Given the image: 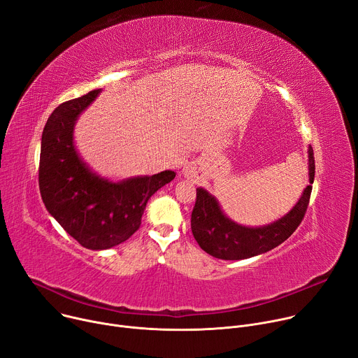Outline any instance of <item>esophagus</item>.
<instances>
[{"instance_id":"obj_1","label":"esophagus","mask_w":358,"mask_h":358,"mask_svg":"<svg viewBox=\"0 0 358 358\" xmlns=\"http://www.w3.org/2000/svg\"><path fill=\"white\" fill-rule=\"evenodd\" d=\"M184 174H185L187 177H192V171H191L188 167L184 170Z\"/></svg>"}]
</instances>
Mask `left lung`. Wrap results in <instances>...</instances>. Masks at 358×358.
I'll return each mask as SVG.
<instances>
[{
	"label": "left lung",
	"mask_w": 358,
	"mask_h": 358,
	"mask_svg": "<svg viewBox=\"0 0 358 358\" xmlns=\"http://www.w3.org/2000/svg\"><path fill=\"white\" fill-rule=\"evenodd\" d=\"M314 152L308 147L310 185L288 214L264 227H244L221 211L217 200L204 188H197L196 206L191 214V230L199 245L210 255L221 259H244L267 252L284 243L301 224L314 182Z\"/></svg>",
	"instance_id": "left-lung-1"
}]
</instances>
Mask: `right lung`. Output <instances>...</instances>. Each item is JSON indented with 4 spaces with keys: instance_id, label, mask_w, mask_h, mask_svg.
Returning a JSON list of instances; mask_svg holds the SVG:
<instances>
[{
    "instance_id": "add662e5",
    "label": "right lung",
    "mask_w": 358,
    "mask_h": 358,
    "mask_svg": "<svg viewBox=\"0 0 358 358\" xmlns=\"http://www.w3.org/2000/svg\"><path fill=\"white\" fill-rule=\"evenodd\" d=\"M94 90L58 106L41 138L38 184L48 213L90 250H107L131 237L152 194L174 180V171L113 182L94 174L74 147V124L96 99Z\"/></svg>"
}]
</instances>
